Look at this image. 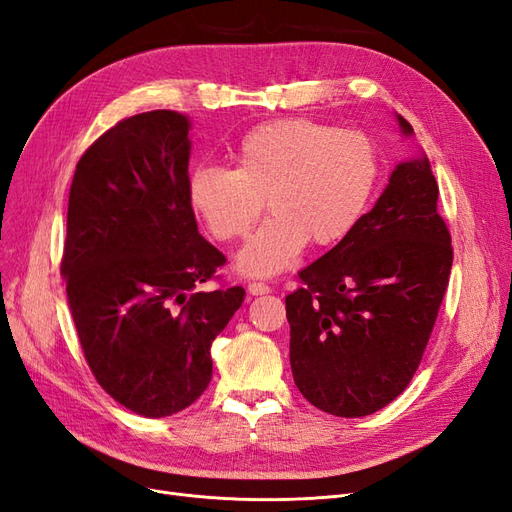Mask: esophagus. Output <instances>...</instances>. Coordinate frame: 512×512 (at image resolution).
Here are the masks:
<instances>
[{"label": "esophagus", "instance_id": "obj_1", "mask_svg": "<svg viewBox=\"0 0 512 512\" xmlns=\"http://www.w3.org/2000/svg\"><path fill=\"white\" fill-rule=\"evenodd\" d=\"M247 290H250V294H254V297H258V294H269L271 286H267L265 282H250L247 284Z\"/></svg>", "mask_w": 512, "mask_h": 512}]
</instances>
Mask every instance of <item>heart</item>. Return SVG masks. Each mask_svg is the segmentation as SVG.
Listing matches in <instances>:
<instances>
[{
	"label": "heart",
	"instance_id": "heart-1",
	"mask_svg": "<svg viewBox=\"0 0 512 512\" xmlns=\"http://www.w3.org/2000/svg\"><path fill=\"white\" fill-rule=\"evenodd\" d=\"M228 158L232 170H194L188 200L218 241L243 237L262 205L271 211L237 258L245 275L288 269L307 243L318 250L342 243L361 224L380 181V153L367 134L305 117L260 123Z\"/></svg>",
	"mask_w": 512,
	"mask_h": 512
}]
</instances>
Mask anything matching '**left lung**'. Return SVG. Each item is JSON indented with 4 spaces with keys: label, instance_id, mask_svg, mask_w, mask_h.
<instances>
[{
    "label": "left lung",
    "instance_id": "obj_1",
    "mask_svg": "<svg viewBox=\"0 0 512 512\" xmlns=\"http://www.w3.org/2000/svg\"><path fill=\"white\" fill-rule=\"evenodd\" d=\"M404 134L410 123L397 115ZM453 245L427 158L401 162L361 224L299 273L286 297L297 389L335 416L374 414L406 391L436 324Z\"/></svg>",
    "mask_w": 512,
    "mask_h": 512
}]
</instances>
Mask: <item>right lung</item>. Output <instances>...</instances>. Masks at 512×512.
<instances>
[{
    "label": "right lung",
    "instance_id": "right-lung-1",
    "mask_svg": "<svg viewBox=\"0 0 512 512\" xmlns=\"http://www.w3.org/2000/svg\"><path fill=\"white\" fill-rule=\"evenodd\" d=\"M190 121L175 111L121 119L74 170L61 256L85 361L123 408L181 412L211 380V344L241 286L200 290L224 254L198 235L188 200Z\"/></svg>",
    "mask_w": 512,
    "mask_h": 512
}]
</instances>
